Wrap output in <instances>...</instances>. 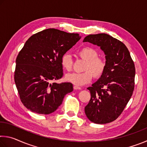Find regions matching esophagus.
I'll use <instances>...</instances> for the list:
<instances>
[{
	"label": "esophagus",
	"mask_w": 147,
	"mask_h": 147,
	"mask_svg": "<svg viewBox=\"0 0 147 147\" xmlns=\"http://www.w3.org/2000/svg\"><path fill=\"white\" fill-rule=\"evenodd\" d=\"M73 88H74V90H76V89H78V90H80V89H81L80 87H78V86H74L73 87Z\"/></svg>",
	"instance_id": "esophagus-1"
}]
</instances>
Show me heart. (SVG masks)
<instances>
[{
	"label": "heart",
	"mask_w": 147,
	"mask_h": 147,
	"mask_svg": "<svg viewBox=\"0 0 147 147\" xmlns=\"http://www.w3.org/2000/svg\"><path fill=\"white\" fill-rule=\"evenodd\" d=\"M82 59L86 61L84 73H73L66 74L65 80L76 86H84L90 82L93 78H99L106 69V61L103 58L98 57V53L91 47H84L78 53ZM61 64L65 70L70 71L73 67V59L69 54H65L61 57Z\"/></svg>",
	"instance_id": "obj_1"
}]
</instances>
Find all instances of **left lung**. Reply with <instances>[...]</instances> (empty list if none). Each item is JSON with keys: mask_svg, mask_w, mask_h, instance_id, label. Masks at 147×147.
Masks as SVG:
<instances>
[{"mask_svg": "<svg viewBox=\"0 0 147 147\" xmlns=\"http://www.w3.org/2000/svg\"><path fill=\"white\" fill-rule=\"evenodd\" d=\"M83 42L100 47L106 55L104 73L88 88L91 98L85 113L94 123H111L121 115L132 95L135 65L125 45L108 34L89 35Z\"/></svg>", "mask_w": 147, "mask_h": 147, "instance_id": "left-lung-1", "label": "left lung"}]
</instances>
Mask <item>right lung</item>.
Here are the masks:
<instances>
[{
    "label": "right lung",
    "mask_w": 147,
    "mask_h": 147,
    "mask_svg": "<svg viewBox=\"0 0 147 147\" xmlns=\"http://www.w3.org/2000/svg\"><path fill=\"white\" fill-rule=\"evenodd\" d=\"M81 38L49 28L26 41L16 59L14 79L20 99L32 112L47 115L55 111L64 96L73 91L69 82H53L63 76L62 56Z\"/></svg>",
    "instance_id": "right-lung-1"
}]
</instances>
